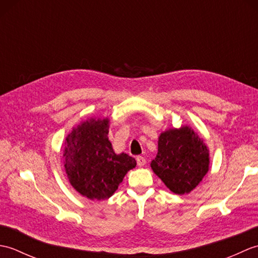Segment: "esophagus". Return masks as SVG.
I'll return each mask as SVG.
<instances>
[{
    "label": "esophagus",
    "mask_w": 258,
    "mask_h": 258,
    "mask_svg": "<svg viewBox=\"0 0 258 258\" xmlns=\"http://www.w3.org/2000/svg\"><path fill=\"white\" fill-rule=\"evenodd\" d=\"M136 162H138L139 166H144L145 163H146V160L143 156H138V157H136Z\"/></svg>",
    "instance_id": "34e87169"
}]
</instances>
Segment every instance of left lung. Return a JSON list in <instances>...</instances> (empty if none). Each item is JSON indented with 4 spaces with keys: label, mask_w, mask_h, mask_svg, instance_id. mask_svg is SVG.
<instances>
[{
    "label": "left lung",
    "mask_w": 258,
    "mask_h": 258,
    "mask_svg": "<svg viewBox=\"0 0 258 258\" xmlns=\"http://www.w3.org/2000/svg\"><path fill=\"white\" fill-rule=\"evenodd\" d=\"M208 151L187 126L161 134L158 152L151 167L173 193L193 190L208 171Z\"/></svg>",
    "instance_id": "8db88e82"
}]
</instances>
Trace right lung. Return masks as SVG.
Wrapping results in <instances>:
<instances>
[{
	"instance_id": "right-lung-1",
	"label": "right lung",
	"mask_w": 258,
	"mask_h": 258,
	"mask_svg": "<svg viewBox=\"0 0 258 258\" xmlns=\"http://www.w3.org/2000/svg\"><path fill=\"white\" fill-rule=\"evenodd\" d=\"M107 134V119H91L67 138L65 171L71 185L90 200L111 197L125 174L136 166L134 157L115 154Z\"/></svg>"
}]
</instances>
